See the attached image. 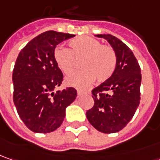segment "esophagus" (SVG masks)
Masks as SVG:
<instances>
[{"label": "esophagus", "mask_w": 160, "mask_h": 160, "mask_svg": "<svg viewBox=\"0 0 160 160\" xmlns=\"http://www.w3.org/2000/svg\"><path fill=\"white\" fill-rule=\"evenodd\" d=\"M77 93H78V96L80 97V96H81V95L83 94V91L80 90V89H78V90H77Z\"/></svg>", "instance_id": "obj_1"}]
</instances>
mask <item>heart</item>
<instances>
[{"mask_svg":"<svg viewBox=\"0 0 160 160\" xmlns=\"http://www.w3.org/2000/svg\"><path fill=\"white\" fill-rule=\"evenodd\" d=\"M54 59L59 69L65 74L71 73L76 67V60H80L81 70L66 77V84L76 88L89 85L96 79L98 82L107 80L113 74L117 57L109 45L88 36H80L69 42V49L58 47L54 51Z\"/></svg>","mask_w":160,"mask_h":160,"instance_id":"1","label":"heart"}]
</instances>
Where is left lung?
Instances as JSON below:
<instances>
[{"mask_svg":"<svg viewBox=\"0 0 160 160\" xmlns=\"http://www.w3.org/2000/svg\"><path fill=\"white\" fill-rule=\"evenodd\" d=\"M112 47L117 57L116 68L106 81L92 90L95 101L86 116L96 129L112 134L124 128L140 103L141 68L124 42L112 34H97Z\"/></svg>","mask_w":160,"mask_h":160,"instance_id":"1","label":"left lung"}]
</instances>
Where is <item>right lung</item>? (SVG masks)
Instances as JSON below:
<instances>
[{
    "label": "right lung",
    "instance_id": "1",
    "mask_svg": "<svg viewBox=\"0 0 160 160\" xmlns=\"http://www.w3.org/2000/svg\"><path fill=\"white\" fill-rule=\"evenodd\" d=\"M74 36L47 31L33 38L18 54L12 74L13 101L20 118L32 132L47 134L58 128L65 109L77 97L74 88L54 92L63 78L54 59L55 48Z\"/></svg>",
    "mask_w": 160,
    "mask_h": 160
}]
</instances>
